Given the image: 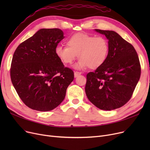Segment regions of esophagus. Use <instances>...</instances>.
I'll use <instances>...</instances> for the list:
<instances>
[{
	"label": "esophagus",
	"mask_w": 150,
	"mask_h": 150,
	"mask_svg": "<svg viewBox=\"0 0 150 150\" xmlns=\"http://www.w3.org/2000/svg\"><path fill=\"white\" fill-rule=\"evenodd\" d=\"M81 74V72H74V76L76 78L77 76H78L79 75H80Z\"/></svg>",
	"instance_id": "esophagus-1"
}]
</instances>
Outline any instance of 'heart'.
<instances>
[{"label":"heart","instance_id":"heart-1","mask_svg":"<svg viewBox=\"0 0 150 150\" xmlns=\"http://www.w3.org/2000/svg\"><path fill=\"white\" fill-rule=\"evenodd\" d=\"M67 46L58 45L54 52L58 59L65 64H70L79 58L74 66L76 69H97L103 64L107 59L109 45L103 36H94L84 33H76L70 36Z\"/></svg>","mask_w":150,"mask_h":150}]
</instances>
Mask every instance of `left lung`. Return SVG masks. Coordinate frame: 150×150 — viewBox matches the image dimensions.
Segmentation results:
<instances>
[{
	"mask_svg": "<svg viewBox=\"0 0 150 150\" xmlns=\"http://www.w3.org/2000/svg\"><path fill=\"white\" fill-rule=\"evenodd\" d=\"M108 39L109 52L103 64L87 74L85 92L98 108H119L130 100L140 79L141 68L134 47L114 31L96 29Z\"/></svg>",
	"mask_w": 150,
	"mask_h": 150,
	"instance_id": "1",
	"label": "left lung"
}]
</instances>
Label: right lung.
Returning <instances> with one entry per match:
<instances>
[{"label": "right lung", "instance_id": "right-lung-1", "mask_svg": "<svg viewBox=\"0 0 150 150\" xmlns=\"http://www.w3.org/2000/svg\"><path fill=\"white\" fill-rule=\"evenodd\" d=\"M59 28H42L15 50L10 75L14 88L28 108L49 111L64 100L72 82V70L65 67L55 54L64 38Z\"/></svg>", "mask_w": 150, "mask_h": 150}]
</instances>
